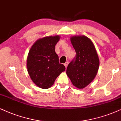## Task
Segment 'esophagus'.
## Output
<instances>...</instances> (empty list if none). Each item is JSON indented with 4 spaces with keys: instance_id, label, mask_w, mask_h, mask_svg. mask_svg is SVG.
I'll return each mask as SVG.
<instances>
[{
    "instance_id": "esophagus-1",
    "label": "esophagus",
    "mask_w": 121,
    "mask_h": 121,
    "mask_svg": "<svg viewBox=\"0 0 121 121\" xmlns=\"http://www.w3.org/2000/svg\"><path fill=\"white\" fill-rule=\"evenodd\" d=\"M68 65V62H65V68L67 67Z\"/></svg>"
}]
</instances>
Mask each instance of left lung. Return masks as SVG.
I'll return each instance as SVG.
<instances>
[{"label": "left lung", "mask_w": 121, "mask_h": 121, "mask_svg": "<svg viewBox=\"0 0 121 121\" xmlns=\"http://www.w3.org/2000/svg\"><path fill=\"white\" fill-rule=\"evenodd\" d=\"M71 42L76 56L68 65L66 73L75 87L83 89L96 76L99 67V57L93 43L85 36L71 37Z\"/></svg>", "instance_id": "obj_1"}]
</instances>
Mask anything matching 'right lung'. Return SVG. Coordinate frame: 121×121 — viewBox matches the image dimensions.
Masks as SVG:
<instances>
[{
    "label": "right lung",
    "instance_id": "1",
    "mask_svg": "<svg viewBox=\"0 0 121 121\" xmlns=\"http://www.w3.org/2000/svg\"><path fill=\"white\" fill-rule=\"evenodd\" d=\"M60 36L44 37L37 40L31 48L27 59V68L32 81L38 87H50L65 66L59 63L55 47Z\"/></svg>",
    "mask_w": 121,
    "mask_h": 121
}]
</instances>
